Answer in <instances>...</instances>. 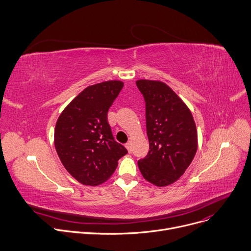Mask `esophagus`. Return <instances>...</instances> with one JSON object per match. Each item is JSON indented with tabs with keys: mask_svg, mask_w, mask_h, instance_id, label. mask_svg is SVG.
Here are the masks:
<instances>
[{
	"mask_svg": "<svg viewBox=\"0 0 251 251\" xmlns=\"http://www.w3.org/2000/svg\"><path fill=\"white\" fill-rule=\"evenodd\" d=\"M125 147L127 148L128 152H131V143H130V142H127V143L125 144Z\"/></svg>",
	"mask_w": 251,
	"mask_h": 251,
	"instance_id": "obj_1",
	"label": "esophagus"
}]
</instances>
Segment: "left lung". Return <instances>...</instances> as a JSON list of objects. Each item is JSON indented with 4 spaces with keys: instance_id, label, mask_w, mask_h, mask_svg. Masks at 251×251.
<instances>
[{
    "instance_id": "left-lung-1",
    "label": "left lung",
    "mask_w": 251,
    "mask_h": 251,
    "mask_svg": "<svg viewBox=\"0 0 251 251\" xmlns=\"http://www.w3.org/2000/svg\"><path fill=\"white\" fill-rule=\"evenodd\" d=\"M145 100L148 154L138 161L143 177L162 188L176 182L189 168L198 149L194 117L186 103L160 80L138 79Z\"/></svg>"
}]
</instances>
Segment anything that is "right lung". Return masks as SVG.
Segmentation results:
<instances>
[{
    "mask_svg": "<svg viewBox=\"0 0 251 251\" xmlns=\"http://www.w3.org/2000/svg\"><path fill=\"white\" fill-rule=\"evenodd\" d=\"M121 80L87 87L64 108L54 129V146L69 174L86 186L110 178L127 149L114 140L107 113L123 89Z\"/></svg>",
    "mask_w": 251,
    "mask_h": 251,
    "instance_id": "right-lung-1",
    "label": "right lung"
}]
</instances>
